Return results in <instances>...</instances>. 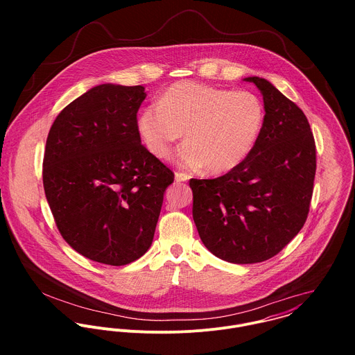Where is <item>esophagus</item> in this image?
Listing matches in <instances>:
<instances>
[{"label":"esophagus","instance_id":"esophagus-1","mask_svg":"<svg viewBox=\"0 0 355 355\" xmlns=\"http://www.w3.org/2000/svg\"><path fill=\"white\" fill-rule=\"evenodd\" d=\"M175 179H176V182H187L190 179V176L184 172H176Z\"/></svg>","mask_w":355,"mask_h":355}]
</instances>
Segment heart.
Returning <instances> with one entry per match:
<instances>
[{
    "label": "heart",
    "instance_id": "b5f03b06",
    "mask_svg": "<svg viewBox=\"0 0 355 355\" xmlns=\"http://www.w3.org/2000/svg\"><path fill=\"white\" fill-rule=\"evenodd\" d=\"M263 123V102L252 92L180 82L139 113L137 127L157 158L168 157L184 131L186 144L172 159L183 168L224 173L252 154Z\"/></svg>",
    "mask_w": 355,
    "mask_h": 355
}]
</instances>
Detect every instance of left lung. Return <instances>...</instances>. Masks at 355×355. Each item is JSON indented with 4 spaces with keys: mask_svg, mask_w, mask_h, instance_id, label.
I'll return each instance as SVG.
<instances>
[{
    "mask_svg": "<svg viewBox=\"0 0 355 355\" xmlns=\"http://www.w3.org/2000/svg\"><path fill=\"white\" fill-rule=\"evenodd\" d=\"M265 123L252 154L216 179H191L193 218L206 249L232 263L262 262L302 230L315 175V144L304 112L266 79Z\"/></svg>",
    "mask_w": 355,
    "mask_h": 355,
    "instance_id": "1",
    "label": "left lung"
}]
</instances>
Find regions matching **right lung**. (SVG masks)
I'll return each mask as SVG.
<instances>
[{
    "label": "right lung",
    "instance_id": "add662e5",
    "mask_svg": "<svg viewBox=\"0 0 355 355\" xmlns=\"http://www.w3.org/2000/svg\"><path fill=\"white\" fill-rule=\"evenodd\" d=\"M144 86L105 83L67 105L51 125L44 189L55 225L79 254L127 265L149 250L173 172L142 144Z\"/></svg>",
    "mask_w": 355,
    "mask_h": 355
}]
</instances>
